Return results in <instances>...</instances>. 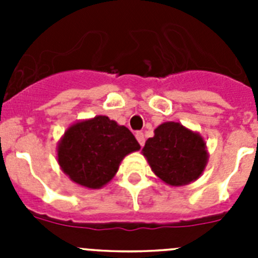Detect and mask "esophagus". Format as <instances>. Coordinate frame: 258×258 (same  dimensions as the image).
Segmentation results:
<instances>
[{
  "instance_id": "34e87169",
  "label": "esophagus",
  "mask_w": 258,
  "mask_h": 258,
  "mask_svg": "<svg viewBox=\"0 0 258 258\" xmlns=\"http://www.w3.org/2000/svg\"><path fill=\"white\" fill-rule=\"evenodd\" d=\"M136 138H137V141L140 142L141 146L145 145V134H143L142 132H137V133H136Z\"/></svg>"
}]
</instances>
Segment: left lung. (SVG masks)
<instances>
[{"label":"left lung","mask_w":258,"mask_h":258,"mask_svg":"<svg viewBox=\"0 0 258 258\" xmlns=\"http://www.w3.org/2000/svg\"><path fill=\"white\" fill-rule=\"evenodd\" d=\"M142 151L155 174L170 186L199 178L208 159L202 137L173 121L159 125Z\"/></svg>","instance_id":"left-lung-1"}]
</instances>
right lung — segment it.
Masks as SVG:
<instances>
[{
	"label": "right lung",
	"instance_id": "right-lung-1",
	"mask_svg": "<svg viewBox=\"0 0 258 258\" xmlns=\"http://www.w3.org/2000/svg\"><path fill=\"white\" fill-rule=\"evenodd\" d=\"M140 149L127 127L107 116H95L66 132L58 146V163L74 182L101 188L113 178L122 159Z\"/></svg>",
	"mask_w": 258,
	"mask_h": 258
}]
</instances>
